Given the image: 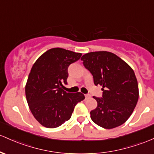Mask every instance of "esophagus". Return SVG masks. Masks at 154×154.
Here are the masks:
<instances>
[{
	"mask_svg": "<svg viewBox=\"0 0 154 154\" xmlns=\"http://www.w3.org/2000/svg\"><path fill=\"white\" fill-rule=\"evenodd\" d=\"M85 99H89V98H91V94H85Z\"/></svg>",
	"mask_w": 154,
	"mask_h": 154,
	"instance_id": "obj_1",
	"label": "esophagus"
}]
</instances>
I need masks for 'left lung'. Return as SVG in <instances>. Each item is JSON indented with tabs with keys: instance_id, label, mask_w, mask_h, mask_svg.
I'll list each match as a JSON object with an SVG mask.
<instances>
[{
	"instance_id": "8db88e82",
	"label": "left lung",
	"mask_w": 154,
	"mask_h": 154,
	"mask_svg": "<svg viewBox=\"0 0 154 154\" xmlns=\"http://www.w3.org/2000/svg\"><path fill=\"white\" fill-rule=\"evenodd\" d=\"M94 77L95 85L102 86V97L94 96L97 107L91 118L104 129L124 124L134 111L139 98L138 84L133 69L112 52H92L81 58Z\"/></svg>"
}]
</instances>
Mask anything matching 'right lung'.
I'll list each match as a JSON object with an SVG mask.
<instances>
[{"instance_id": "right-lung-1", "label": "right lung", "mask_w": 154, "mask_h": 154, "mask_svg": "<svg viewBox=\"0 0 154 154\" xmlns=\"http://www.w3.org/2000/svg\"><path fill=\"white\" fill-rule=\"evenodd\" d=\"M82 54L62 48H52L39 57L28 76L25 95L31 111L39 124L56 128L69 121L74 107L85 99L80 92L66 93L68 67Z\"/></svg>"}]
</instances>
